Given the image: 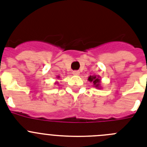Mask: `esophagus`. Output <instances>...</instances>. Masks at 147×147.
<instances>
[{
    "mask_svg": "<svg viewBox=\"0 0 147 147\" xmlns=\"http://www.w3.org/2000/svg\"><path fill=\"white\" fill-rule=\"evenodd\" d=\"M72 74H73L74 75H80V72H79V71H73V72H72Z\"/></svg>",
    "mask_w": 147,
    "mask_h": 147,
    "instance_id": "esophagus-1",
    "label": "esophagus"
}]
</instances>
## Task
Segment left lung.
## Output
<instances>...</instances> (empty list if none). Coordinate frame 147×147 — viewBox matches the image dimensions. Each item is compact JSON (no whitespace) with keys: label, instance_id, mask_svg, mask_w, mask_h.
I'll return each instance as SVG.
<instances>
[{"label":"left lung","instance_id":"left-lung-1","mask_svg":"<svg viewBox=\"0 0 147 147\" xmlns=\"http://www.w3.org/2000/svg\"><path fill=\"white\" fill-rule=\"evenodd\" d=\"M100 75H90L89 78H88V81L89 82L92 83L93 86L97 89H101V85H100Z\"/></svg>","mask_w":147,"mask_h":147}]
</instances>
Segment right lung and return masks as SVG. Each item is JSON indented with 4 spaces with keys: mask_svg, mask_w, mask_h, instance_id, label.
Instances as JSON below:
<instances>
[{
    "mask_svg": "<svg viewBox=\"0 0 147 147\" xmlns=\"http://www.w3.org/2000/svg\"><path fill=\"white\" fill-rule=\"evenodd\" d=\"M56 78H57V79L60 78V76H59V75H58V76H57V77H56ZM55 84H57V85H58V81H55Z\"/></svg>",
    "mask_w": 147,
    "mask_h": 147,
    "instance_id": "obj_1",
    "label": "right lung"
}]
</instances>
